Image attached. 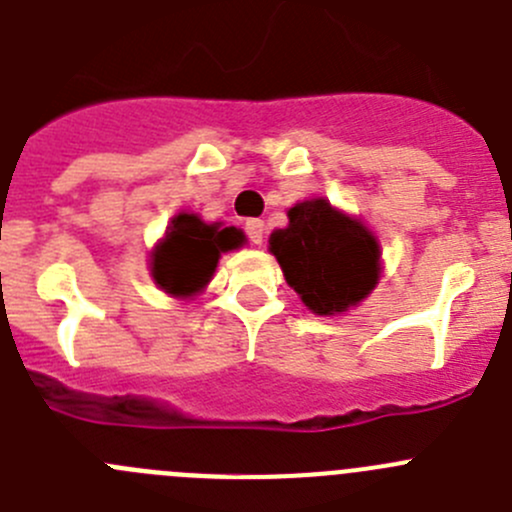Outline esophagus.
<instances>
[{"label": "esophagus", "instance_id": "1", "mask_svg": "<svg viewBox=\"0 0 512 512\" xmlns=\"http://www.w3.org/2000/svg\"><path fill=\"white\" fill-rule=\"evenodd\" d=\"M246 233L251 238L253 246H261L264 243V233H266V223L261 218H248L246 221Z\"/></svg>", "mask_w": 512, "mask_h": 512}]
</instances>
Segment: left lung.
Segmentation results:
<instances>
[{
    "label": "left lung",
    "mask_w": 512,
    "mask_h": 512,
    "mask_svg": "<svg viewBox=\"0 0 512 512\" xmlns=\"http://www.w3.org/2000/svg\"><path fill=\"white\" fill-rule=\"evenodd\" d=\"M286 216L289 226L271 233L269 251L306 309L337 316L362 304L382 276L377 236L321 196L294 203Z\"/></svg>",
    "instance_id": "left-lung-1"
}]
</instances>
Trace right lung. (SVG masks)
<instances>
[{
  "label": "right lung",
  "mask_w": 512,
  "mask_h": 512,
  "mask_svg": "<svg viewBox=\"0 0 512 512\" xmlns=\"http://www.w3.org/2000/svg\"><path fill=\"white\" fill-rule=\"evenodd\" d=\"M246 243L241 228L206 223L198 213L183 211L170 218L163 238L150 251V276L173 299H193L216 274L221 253Z\"/></svg>",
  "instance_id": "add662e5"
}]
</instances>
